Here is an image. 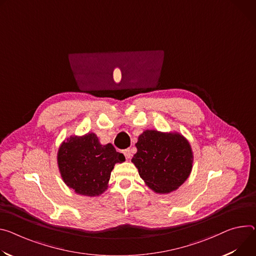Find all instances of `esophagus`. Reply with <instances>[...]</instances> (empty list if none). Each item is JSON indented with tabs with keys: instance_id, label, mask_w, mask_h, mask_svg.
<instances>
[{
	"instance_id": "34e87169",
	"label": "esophagus",
	"mask_w": 256,
	"mask_h": 256,
	"mask_svg": "<svg viewBox=\"0 0 256 256\" xmlns=\"http://www.w3.org/2000/svg\"><path fill=\"white\" fill-rule=\"evenodd\" d=\"M124 156L128 159V158H130V156H132V151H130V149H126L124 151Z\"/></svg>"
}]
</instances>
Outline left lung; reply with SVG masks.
<instances>
[{
    "label": "left lung",
    "mask_w": 256,
    "mask_h": 256,
    "mask_svg": "<svg viewBox=\"0 0 256 256\" xmlns=\"http://www.w3.org/2000/svg\"><path fill=\"white\" fill-rule=\"evenodd\" d=\"M132 162L146 186L157 194L178 189L193 168L190 142L178 132L145 130L138 136Z\"/></svg>",
    "instance_id": "obj_1"
}]
</instances>
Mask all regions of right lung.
<instances>
[{
    "label": "right lung",
    "instance_id": "right-lung-1",
    "mask_svg": "<svg viewBox=\"0 0 256 256\" xmlns=\"http://www.w3.org/2000/svg\"><path fill=\"white\" fill-rule=\"evenodd\" d=\"M126 157L112 144L102 145L94 132L72 134L60 144L57 164L60 176L74 193L96 197L108 189L110 174L116 164Z\"/></svg>",
    "mask_w": 256,
    "mask_h": 256
}]
</instances>
